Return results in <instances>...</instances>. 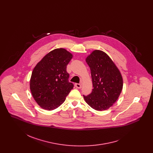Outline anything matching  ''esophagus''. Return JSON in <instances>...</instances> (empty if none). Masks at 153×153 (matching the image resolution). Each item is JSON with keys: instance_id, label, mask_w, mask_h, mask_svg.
<instances>
[{"instance_id": "1", "label": "esophagus", "mask_w": 153, "mask_h": 153, "mask_svg": "<svg viewBox=\"0 0 153 153\" xmlns=\"http://www.w3.org/2000/svg\"><path fill=\"white\" fill-rule=\"evenodd\" d=\"M75 86H76V87L77 88H81V84L76 83V84H75Z\"/></svg>"}]
</instances>
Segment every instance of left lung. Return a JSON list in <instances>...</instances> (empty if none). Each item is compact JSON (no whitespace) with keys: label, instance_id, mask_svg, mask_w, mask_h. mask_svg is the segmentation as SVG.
Returning a JSON list of instances; mask_svg holds the SVG:
<instances>
[{"label":"left lung","instance_id":"1","mask_svg":"<svg viewBox=\"0 0 153 153\" xmlns=\"http://www.w3.org/2000/svg\"><path fill=\"white\" fill-rule=\"evenodd\" d=\"M85 61L91 69L93 89L84 96L88 104L96 111L109 108L117 102L123 89L122 74L109 56L102 51L95 50Z\"/></svg>","mask_w":153,"mask_h":153}]
</instances>
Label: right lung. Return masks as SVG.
<instances>
[{
    "label": "right lung",
    "mask_w": 153,
    "mask_h": 153,
    "mask_svg": "<svg viewBox=\"0 0 153 153\" xmlns=\"http://www.w3.org/2000/svg\"><path fill=\"white\" fill-rule=\"evenodd\" d=\"M73 54L64 48L49 52L39 61L32 72L30 89L36 103L42 108H57L73 88L68 81L66 66Z\"/></svg>",
    "instance_id": "right-lung-1"
}]
</instances>
